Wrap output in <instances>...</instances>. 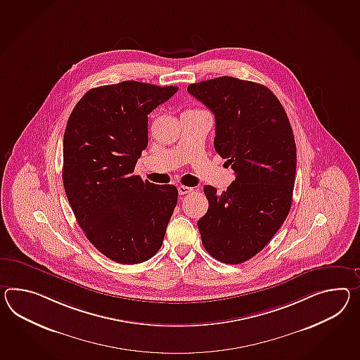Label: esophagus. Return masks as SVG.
<instances>
[{
	"instance_id": "esophagus-1",
	"label": "esophagus",
	"mask_w": 360,
	"mask_h": 360,
	"mask_svg": "<svg viewBox=\"0 0 360 360\" xmlns=\"http://www.w3.org/2000/svg\"><path fill=\"white\" fill-rule=\"evenodd\" d=\"M193 188L187 187V186H178V193L179 195H187V193H193Z\"/></svg>"
}]
</instances>
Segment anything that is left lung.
<instances>
[{
  "instance_id": "obj_1",
  "label": "left lung",
  "mask_w": 360,
  "mask_h": 360,
  "mask_svg": "<svg viewBox=\"0 0 360 360\" xmlns=\"http://www.w3.org/2000/svg\"><path fill=\"white\" fill-rule=\"evenodd\" d=\"M187 91L214 115V149L236 174L222 193L204 186L210 207L198 221L202 245L221 263H243L289 214L297 172L291 124L278 98L259 83L219 77Z\"/></svg>"
}]
</instances>
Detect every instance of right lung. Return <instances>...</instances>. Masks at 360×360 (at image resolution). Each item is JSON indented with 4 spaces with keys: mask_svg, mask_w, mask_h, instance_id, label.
<instances>
[{
    "mask_svg": "<svg viewBox=\"0 0 360 360\" xmlns=\"http://www.w3.org/2000/svg\"><path fill=\"white\" fill-rule=\"evenodd\" d=\"M176 91L135 80L92 88L66 124L68 200L88 240L117 263H143L158 254L176 208V186L132 173L148 144L149 113Z\"/></svg>",
    "mask_w": 360,
    "mask_h": 360,
    "instance_id": "1",
    "label": "right lung"
}]
</instances>
